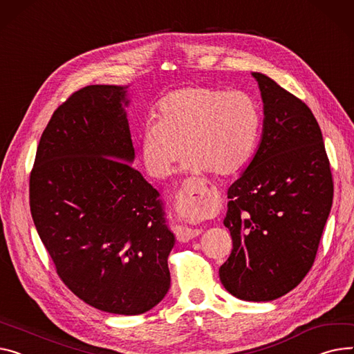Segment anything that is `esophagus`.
<instances>
[{
    "mask_svg": "<svg viewBox=\"0 0 354 354\" xmlns=\"http://www.w3.org/2000/svg\"><path fill=\"white\" fill-rule=\"evenodd\" d=\"M199 191L198 187H186V189H182L176 194V210L180 212L182 207H185L186 205H194L196 203V201H199ZM202 233V230L199 229H194V227H187V226H176L175 229V234L176 239L179 242H189L192 239H195L196 236Z\"/></svg>",
    "mask_w": 354,
    "mask_h": 354,
    "instance_id": "esophagus-1",
    "label": "esophagus"
}]
</instances>
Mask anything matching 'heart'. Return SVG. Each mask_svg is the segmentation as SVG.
Returning a JSON list of instances; mask_svg holds the SVG:
<instances>
[{
    "label": "heart",
    "instance_id": "obj_1",
    "mask_svg": "<svg viewBox=\"0 0 354 354\" xmlns=\"http://www.w3.org/2000/svg\"><path fill=\"white\" fill-rule=\"evenodd\" d=\"M259 128L261 113L248 93L185 86L162 98L156 122L140 131V156L145 171L156 179L169 176L185 152L192 175L212 171L229 176L250 159Z\"/></svg>",
    "mask_w": 354,
    "mask_h": 354
}]
</instances>
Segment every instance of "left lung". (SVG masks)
Here are the masks:
<instances>
[{"label": "left lung", "instance_id": "8db88e82", "mask_svg": "<svg viewBox=\"0 0 354 354\" xmlns=\"http://www.w3.org/2000/svg\"><path fill=\"white\" fill-rule=\"evenodd\" d=\"M265 106L263 135L227 191L223 221L232 253L219 269L225 289L248 301L289 293L312 269L333 202L320 127L301 100L253 73Z\"/></svg>", "mask_w": 354, "mask_h": 354}]
</instances>
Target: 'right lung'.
Masks as SVG:
<instances>
[{
  "label": "right lung",
  "mask_w": 354,
  "mask_h": 354,
  "mask_svg": "<svg viewBox=\"0 0 354 354\" xmlns=\"http://www.w3.org/2000/svg\"><path fill=\"white\" fill-rule=\"evenodd\" d=\"M127 88L89 85L55 109L37 148L30 207L65 286L100 310L133 316L169 290L175 236L158 191L129 165Z\"/></svg>",
  "instance_id": "add662e5"
}]
</instances>
